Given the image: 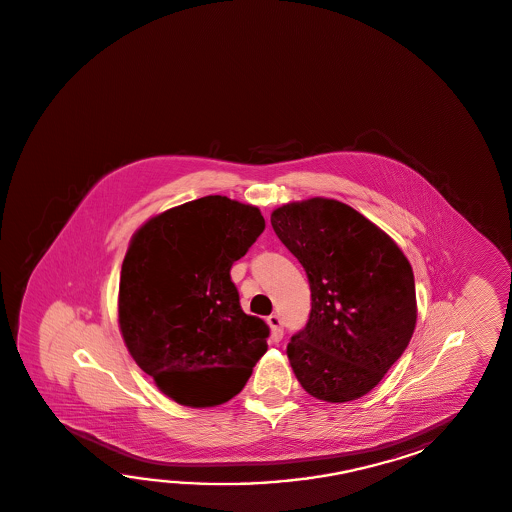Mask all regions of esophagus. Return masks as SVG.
Returning a JSON list of instances; mask_svg holds the SVG:
<instances>
[{"mask_svg":"<svg viewBox=\"0 0 512 512\" xmlns=\"http://www.w3.org/2000/svg\"><path fill=\"white\" fill-rule=\"evenodd\" d=\"M268 326H270V330H272V341L273 343H279L282 339V321L279 315H270L268 319Z\"/></svg>","mask_w":512,"mask_h":512,"instance_id":"esophagus-1","label":"esophagus"}]
</instances>
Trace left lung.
I'll use <instances>...</instances> for the list:
<instances>
[{"instance_id":"left-lung-1","label":"left lung","mask_w":512,"mask_h":512,"mask_svg":"<svg viewBox=\"0 0 512 512\" xmlns=\"http://www.w3.org/2000/svg\"><path fill=\"white\" fill-rule=\"evenodd\" d=\"M272 226L303 264L312 292L308 323L286 348L293 374L328 403L365 396L414 334L410 262L385 231L339 200L284 204Z\"/></svg>"}]
</instances>
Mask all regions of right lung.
Masks as SVG:
<instances>
[{
  "label": "right lung",
  "instance_id": "right-lung-1",
  "mask_svg": "<svg viewBox=\"0 0 512 512\" xmlns=\"http://www.w3.org/2000/svg\"><path fill=\"white\" fill-rule=\"evenodd\" d=\"M264 226L259 208L209 195L147 220L129 242L120 332L136 365L178 405L230 401L268 350V324L242 312L230 275Z\"/></svg>",
  "mask_w": 512,
  "mask_h": 512
}]
</instances>
